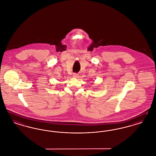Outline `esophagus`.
<instances>
[{
  "instance_id": "obj_1",
  "label": "esophagus",
  "mask_w": 156,
  "mask_h": 156,
  "mask_svg": "<svg viewBox=\"0 0 156 156\" xmlns=\"http://www.w3.org/2000/svg\"><path fill=\"white\" fill-rule=\"evenodd\" d=\"M78 76H78V74H76V73H74V74H73V77L75 78H77Z\"/></svg>"
}]
</instances>
